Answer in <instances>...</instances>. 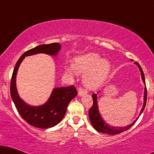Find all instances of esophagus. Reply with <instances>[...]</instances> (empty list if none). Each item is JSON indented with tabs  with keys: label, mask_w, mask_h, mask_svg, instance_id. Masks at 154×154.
<instances>
[{
	"label": "esophagus",
	"mask_w": 154,
	"mask_h": 154,
	"mask_svg": "<svg viewBox=\"0 0 154 154\" xmlns=\"http://www.w3.org/2000/svg\"><path fill=\"white\" fill-rule=\"evenodd\" d=\"M87 94V92H86L85 90L81 89V88L79 89V91H78V94H79L80 97L85 95V94Z\"/></svg>",
	"instance_id": "esophagus-1"
}]
</instances>
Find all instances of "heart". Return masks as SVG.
Masks as SVG:
<instances>
[{"label": "heart", "instance_id": "b5f03b06", "mask_svg": "<svg viewBox=\"0 0 154 154\" xmlns=\"http://www.w3.org/2000/svg\"><path fill=\"white\" fill-rule=\"evenodd\" d=\"M65 70L69 74H83L84 85L88 89L95 90L104 83L111 71V64L100 54L90 52L75 57L73 64L66 66Z\"/></svg>", "mask_w": 154, "mask_h": 154}]
</instances>
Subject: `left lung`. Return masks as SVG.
<instances>
[{"mask_svg": "<svg viewBox=\"0 0 154 154\" xmlns=\"http://www.w3.org/2000/svg\"><path fill=\"white\" fill-rule=\"evenodd\" d=\"M134 64H136L138 66L139 69L141 73V77H142V80L144 83L145 88H144V103H143V106L142 109H141L140 114H139L138 117L132 122V123L129 124V125L124 126V127H117V126H113L109 125V123H107L106 121L103 119V118L101 116L100 111H99V106L97 104V95L96 94H92V99H93V104L92 106L90 108L89 111V118L91 122L92 125L93 126V128L95 129L97 131L102 132V133H106L109 134H118L121 133L125 130H127L132 127V125L135 123V122L137 121V119L140 117V116L142 114L143 111L146 106V84H145V79H144V74L143 72L142 69L141 68L140 64L137 62H134ZM100 92V91L98 92Z\"/></svg>", "mask_w": 154, "mask_h": 154, "instance_id": "1", "label": "left lung"}]
</instances>
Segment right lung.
<instances>
[{
  "instance_id": "1",
  "label": "right lung",
  "mask_w": 154,
  "mask_h": 154,
  "mask_svg": "<svg viewBox=\"0 0 154 154\" xmlns=\"http://www.w3.org/2000/svg\"><path fill=\"white\" fill-rule=\"evenodd\" d=\"M61 48L60 44L56 43L37 46L24 52L14 69L10 83L12 100L22 119L33 127L47 129L57 125L64 118L69 102L77 95V91L73 85L54 88L50 97L43 104L32 106L27 104L19 95L17 88L16 79L19 67L26 57L41 53L56 57Z\"/></svg>"
}]
</instances>
